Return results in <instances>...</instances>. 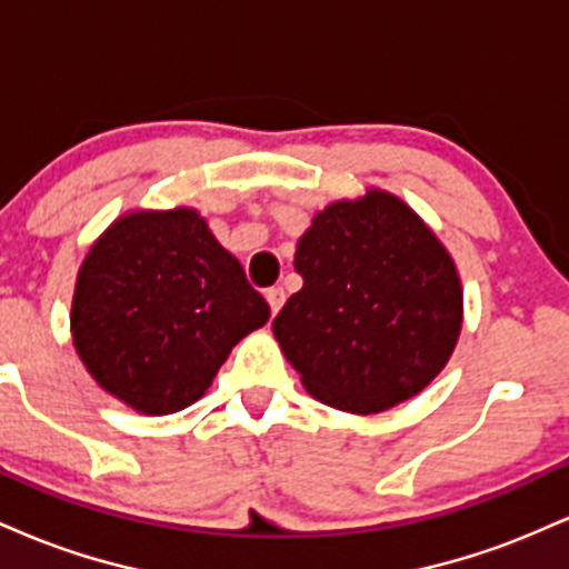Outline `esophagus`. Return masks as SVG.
<instances>
[{
  "instance_id": "34e87169",
  "label": "esophagus",
  "mask_w": 569,
  "mask_h": 569,
  "mask_svg": "<svg viewBox=\"0 0 569 569\" xmlns=\"http://www.w3.org/2000/svg\"><path fill=\"white\" fill-rule=\"evenodd\" d=\"M267 305H270V310H272V316H276V312L280 310V307H283V302H286V291L280 289V286H272V289H267Z\"/></svg>"
}]
</instances>
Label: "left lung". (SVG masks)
I'll return each instance as SVG.
<instances>
[{
    "label": "left lung",
    "instance_id": "8db88e82",
    "mask_svg": "<svg viewBox=\"0 0 569 569\" xmlns=\"http://www.w3.org/2000/svg\"><path fill=\"white\" fill-rule=\"evenodd\" d=\"M293 267L302 289L272 321L312 398L380 415L428 388L462 331L452 253L398 194L380 187L312 217Z\"/></svg>",
    "mask_w": 569,
    "mask_h": 569
}]
</instances>
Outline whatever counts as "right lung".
I'll list each match as a JSON object with an SVG mask.
<instances>
[{"label": "right lung", "mask_w": 569, "mask_h": 569, "mask_svg": "<svg viewBox=\"0 0 569 569\" xmlns=\"http://www.w3.org/2000/svg\"><path fill=\"white\" fill-rule=\"evenodd\" d=\"M69 318L98 388L160 417L206 396L234 345L267 323L270 305L200 211L139 208L90 246Z\"/></svg>", "instance_id": "right-lung-1"}]
</instances>
